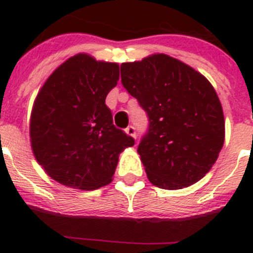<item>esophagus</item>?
Masks as SVG:
<instances>
[{
	"instance_id": "esophagus-1",
	"label": "esophagus",
	"mask_w": 253,
	"mask_h": 253,
	"mask_svg": "<svg viewBox=\"0 0 253 253\" xmlns=\"http://www.w3.org/2000/svg\"><path fill=\"white\" fill-rule=\"evenodd\" d=\"M125 133L128 134V135H130V137L137 138V130H135V128H134V126H131V125H129L128 128L125 129Z\"/></svg>"
}]
</instances>
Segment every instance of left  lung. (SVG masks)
Masks as SVG:
<instances>
[{"label":"left lung","mask_w":253,"mask_h":253,"mask_svg":"<svg viewBox=\"0 0 253 253\" xmlns=\"http://www.w3.org/2000/svg\"><path fill=\"white\" fill-rule=\"evenodd\" d=\"M122 84L148 116L138 146L148 180L177 190L198 182L224 143V115L214 87L187 64L166 54L120 66Z\"/></svg>","instance_id":"left-lung-1"}]
</instances>
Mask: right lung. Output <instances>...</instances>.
I'll return each instance as SVG.
<instances>
[{
	"label": "right lung",
	"instance_id": "1",
	"mask_svg": "<svg viewBox=\"0 0 253 253\" xmlns=\"http://www.w3.org/2000/svg\"><path fill=\"white\" fill-rule=\"evenodd\" d=\"M119 80V66L77 54L60 64L35 99L31 148L53 180L80 190L110 184L119 154L134 138L113 124L105 104Z\"/></svg>",
	"mask_w": 253,
	"mask_h": 253
}]
</instances>
